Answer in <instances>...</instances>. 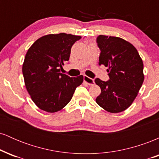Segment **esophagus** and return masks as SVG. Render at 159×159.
<instances>
[{
	"mask_svg": "<svg viewBox=\"0 0 159 159\" xmlns=\"http://www.w3.org/2000/svg\"><path fill=\"white\" fill-rule=\"evenodd\" d=\"M84 81L88 85L94 84V79H93V78H89L88 76L87 75H84Z\"/></svg>",
	"mask_w": 159,
	"mask_h": 159,
	"instance_id": "esophagus-1",
	"label": "esophagus"
}]
</instances>
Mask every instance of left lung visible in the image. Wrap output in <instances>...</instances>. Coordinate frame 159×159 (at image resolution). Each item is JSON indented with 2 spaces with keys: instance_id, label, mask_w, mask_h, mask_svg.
Returning <instances> with one entry per match:
<instances>
[{
  "instance_id": "1",
  "label": "left lung",
  "mask_w": 159,
  "mask_h": 159,
  "mask_svg": "<svg viewBox=\"0 0 159 159\" xmlns=\"http://www.w3.org/2000/svg\"><path fill=\"white\" fill-rule=\"evenodd\" d=\"M96 43L101 52L98 64L108 67L109 80L95 79L101 88L96 102L108 112H122L132 105L143 84V61L137 49L121 38L99 35Z\"/></svg>"
}]
</instances>
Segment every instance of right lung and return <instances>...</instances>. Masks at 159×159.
<instances>
[{
    "instance_id": "add662e5",
    "label": "right lung",
    "mask_w": 159,
    "mask_h": 159,
    "mask_svg": "<svg viewBox=\"0 0 159 159\" xmlns=\"http://www.w3.org/2000/svg\"><path fill=\"white\" fill-rule=\"evenodd\" d=\"M81 38L63 33L49 34L38 39L27 51L22 66L25 84L41 110L50 113L61 110L83 82V75L71 78L60 72L69 61L72 46Z\"/></svg>"
}]
</instances>
